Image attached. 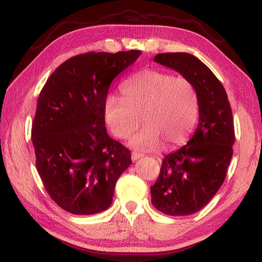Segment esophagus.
<instances>
[{"label":"esophagus","mask_w":262,"mask_h":262,"mask_svg":"<svg viewBox=\"0 0 262 262\" xmlns=\"http://www.w3.org/2000/svg\"><path fill=\"white\" fill-rule=\"evenodd\" d=\"M141 157H143V154L138 153V152H132V154H131L132 160H137V159H139V158H141Z\"/></svg>","instance_id":"1"}]
</instances>
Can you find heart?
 I'll return each mask as SVG.
<instances>
[{"instance_id":"1","label":"heart","mask_w":262,"mask_h":262,"mask_svg":"<svg viewBox=\"0 0 262 262\" xmlns=\"http://www.w3.org/2000/svg\"><path fill=\"white\" fill-rule=\"evenodd\" d=\"M122 96L110 94L104 101V119L119 139H127L146 124L132 139L143 151L174 147L191 134L199 118V97L194 85L183 76L168 72L144 70L121 85Z\"/></svg>"}]
</instances>
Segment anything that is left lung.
<instances>
[{
    "instance_id": "8db88e82",
    "label": "left lung",
    "mask_w": 262,
    "mask_h": 262,
    "mask_svg": "<svg viewBox=\"0 0 262 262\" xmlns=\"http://www.w3.org/2000/svg\"><path fill=\"white\" fill-rule=\"evenodd\" d=\"M154 61L173 68L194 85L200 123L192 138L161 162L151 187L152 204L169 216L192 215L209 203L224 182L233 154L232 110L223 84L189 53H159Z\"/></svg>"
}]
</instances>
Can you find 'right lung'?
<instances>
[{"label":"right lung","mask_w":262,"mask_h":262,"mask_svg":"<svg viewBox=\"0 0 262 262\" xmlns=\"http://www.w3.org/2000/svg\"><path fill=\"white\" fill-rule=\"evenodd\" d=\"M140 53L78 54L41 89L31 128L36 167L47 194L67 212L108 209L116 182L131 165L130 149L106 134L104 101L111 81Z\"/></svg>","instance_id":"obj_1"}]
</instances>
